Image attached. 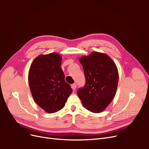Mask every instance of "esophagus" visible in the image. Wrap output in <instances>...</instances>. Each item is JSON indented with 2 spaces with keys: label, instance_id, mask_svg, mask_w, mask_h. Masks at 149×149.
<instances>
[{
  "label": "esophagus",
  "instance_id": "1",
  "mask_svg": "<svg viewBox=\"0 0 149 149\" xmlns=\"http://www.w3.org/2000/svg\"><path fill=\"white\" fill-rule=\"evenodd\" d=\"M71 88H72V89H73V90H74L76 89V83H74V84H73L71 85Z\"/></svg>",
  "mask_w": 149,
  "mask_h": 149
}]
</instances>
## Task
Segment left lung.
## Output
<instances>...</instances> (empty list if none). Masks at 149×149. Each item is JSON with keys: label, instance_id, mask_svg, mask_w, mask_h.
I'll return each mask as SVG.
<instances>
[{"label": "left lung", "instance_id": "left-lung-1", "mask_svg": "<svg viewBox=\"0 0 149 149\" xmlns=\"http://www.w3.org/2000/svg\"><path fill=\"white\" fill-rule=\"evenodd\" d=\"M86 78L77 92L84 107L94 113L102 112L115 96L119 81L115 63L105 53L93 52L79 58Z\"/></svg>", "mask_w": 149, "mask_h": 149}]
</instances>
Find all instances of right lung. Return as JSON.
<instances>
[{"instance_id": "1", "label": "right lung", "mask_w": 149, "mask_h": 149, "mask_svg": "<svg viewBox=\"0 0 149 149\" xmlns=\"http://www.w3.org/2000/svg\"><path fill=\"white\" fill-rule=\"evenodd\" d=\"M62 57L57 53L38 55L31 64L29 83L31 95L37 104L48 113L61 109L72 93L65 81Z\"/></svg>"}]
</instances>
